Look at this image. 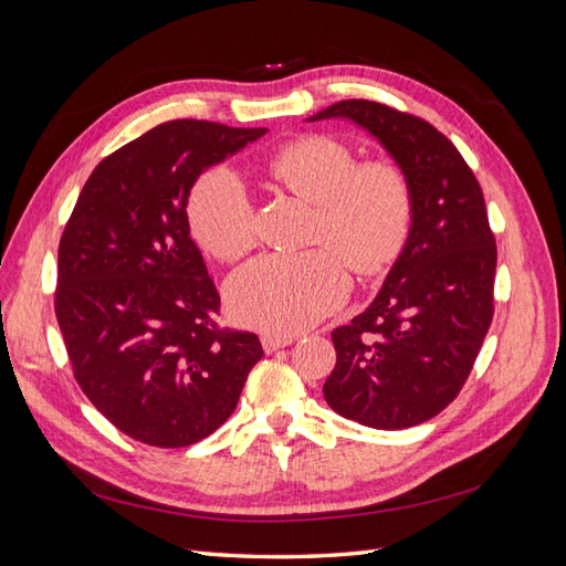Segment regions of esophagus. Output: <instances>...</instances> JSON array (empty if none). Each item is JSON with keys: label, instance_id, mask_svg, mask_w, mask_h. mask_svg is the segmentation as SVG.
Returning <instances> with one entry per match:
<instances>
[{"label": "esophagus", "instance_id": "esophagus-1", "mask_svg": "<svg viewBox=\"0 0 566 566\" xmlns=\"http://www.w3.org/2000/svg\"><path fill=\"white\" fill-rule=\"evenodd\" d=\"M293 342H295V335L266 333V335L262 337V347H264L266 354H271V352H279V349H283V347H287V345H293Z\"/></svg>", "mask_w": 566, "mask_h": 566}]
</instances>
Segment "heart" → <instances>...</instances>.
I'll return each instance as SVG.
<instances>
[{
  "label": "heart",
  "mask_w": 566,
  "mask_h": 566,
  "mask_svg": "<svg viewBox=\"0 0 566 566\" xmlns=\"http://www.w3.org/2000/svg\"><path fill=\"white\" fill-rule=\"evenodd\" d=\"M271 175L316 205L312 241L336 252L321 248L256 256L231 276L227 302L245 325L297 333L347 300L343 259L368 276L401 252L410 227V188L397 165H356L354 153L331 136H304L285 146L271 160ZM188 224L219 260L245 254L254 245V212L241 177L227 167L202 175L188 200Z\"/></svg>",
  "instance_id": "obj_1"
}]
</instances>
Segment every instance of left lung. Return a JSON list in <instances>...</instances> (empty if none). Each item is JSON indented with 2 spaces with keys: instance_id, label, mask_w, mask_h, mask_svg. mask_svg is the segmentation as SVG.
<instances>
[{
  "instance_id": "8db88e82",
  "label": "left lung",
  "mask_w": 566,
  "mask_h": 566,
  "mask_svg": "<svg viewBox=\"0 0 566 566\" xmlns=\"http://www.w3.org/2000/svg\"><path fill=\"white\" fill-rule=\"evenodd\" d=\"M316 119H349L380 142L410 188V229L380 293L333 331L325 401L375 430L441 413L465 385L493 318L495 238L458 148L424 119L349 98Z\"/></svg>"
}]
</instances>
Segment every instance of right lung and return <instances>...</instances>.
Here are the masks:
<instances>
[{
	"mask_svg": "<svg viewBox=\"0 0 566 566\" xmlns=\"http://www.w3.org/2000/svg\"><path fill=\"white\" fill-rule=\"evenodd\" d=\"M264 134L208 119L153 127L96 165L61 235L54 304L75 380L148 447L210 437L264 356L254 333L217 323L186 214L205 169Z\"/></svg>",
	"mask_w": 566,
	"mask_h": 566,
	"instance_id": "right-lung-1",
	"label": "right lung"
}]
</instances>
